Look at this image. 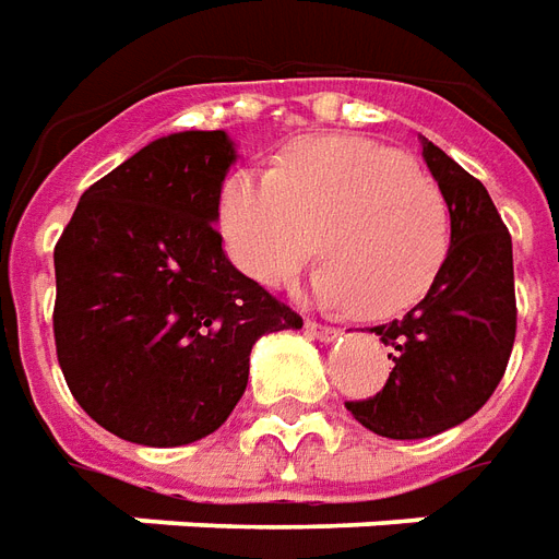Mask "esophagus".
Segmentation results:
<instances>
[{
    "label": "esophagus",
    "instance_id": "esophagus-1",
    "mask_svg": "<svg viewBox=\"0 0 559 559\" xmlns=\"http://www.w3.org/2000/svg\"><path fill=\"white\" fill-rule=\"evenodd\" d=\"M307 333H312V336L321 342H333L336 336H340V330L336 328H330V324H319V321H312V319L307 321Z\"/></svg>",
    "mask_w": 559,
    "mask_h": 559
}]
</instances>
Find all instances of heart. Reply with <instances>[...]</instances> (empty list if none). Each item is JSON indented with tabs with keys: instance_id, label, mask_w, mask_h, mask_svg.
Masks as SVG:
<instances>
[{
	"instance_id": "b5f03b06",
	"label": "heart",
	"mask_w": 559,
	"mask_h": 559,
	"mask_svg": "<svg viewBox=\"0 0 559 559\" xmlns=\"http://www.w3.org/2000/svg\"><path fill=\"white\" fill-rule=\"evenodd\" d=\"M217 219L231 262L267 288L292 283L321 243V300L374 319L419 304L452 243L441 187L405 151L357 136L297 142L274 173H231Z\"/></svg>"
}]
</instances>
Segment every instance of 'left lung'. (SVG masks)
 I'll list each match as a JSON object with an SVG mask.
<instances>
[{
    "label": "left lung",
    "mask_w": 559,
    "mask_h": 559,
    "mask_svg": "<svg viewBox=\"0 0 559 559\" xmlns=\"http://www.w3.org/2000/svg\"><path fill=\"white\" fill-rule=\"evenodd\" d=\"M423 157L450 205V255L408 316L372 328L396 364L384 386L345 402L357 423L393 441L431 438L474 417L507 372L519 321L512 238L491 195L429 140Z\"/></svg>",
    "instance_id": "left-lung-1"
}]
</instances>
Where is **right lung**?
Wrapping results in <instances>:
<instances>
[{"label":"right lung","mask_w":559,"mask_h":559,"mask_svg":"<svg viewBox=\"0 0 559 559\" xmlns=\"http://www.w3.org/2000/svg\"><path fill=\"white\" fill-rule=\"evenodd\" d=\"M231 160L223 130L154 140L80 195L52 252L68 390L130 443L217 431L247 390L255 340L304 328L223 252L214 223Z\"/></svg>","instance_id":"right-lung-1"}]
</instances>
